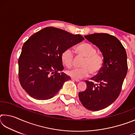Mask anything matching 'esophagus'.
<instances>
[{"instance_id": "obj_1", "label": "esophagus", "mask_w": 135, "mask_h": 135, "mask_svg": "<svg viewBox=\"0 0 135 135\" xmlns=\"http://www.w3.org/2000/svg\"><path fill=\"white\" fill-rule=\"evenodd\" d=\"M71 80H73V81H77V82H78V81H80L79 80H78V79H74V78H71Z\"/></svg>"}]
</instances>
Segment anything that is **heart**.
Wrapping results in <instances>:
<instances>
[{
	"mask_svg": "<svg viewBox=\"0 0 135 135\" xmlns=\"http://www.w3.org/2000/svg\"><path fill=\"white\" fill-rule=\"evenodd\" d=\"M75 51L79 55L84 57L80 68H73L68 70L67 74L76 79H80L89 76L97 74L102 70L104 65V59L97 54V49L90 43H83L77 46ZM61 61L67 67H71L74 61V54L72 50L68 48L64 51L61 55Z\"/></svg>",
	"mask_w": 135,
	"mask_h": 135,
	"instance_id": "heart-1",
	"label": "heart"
}]
</instances>
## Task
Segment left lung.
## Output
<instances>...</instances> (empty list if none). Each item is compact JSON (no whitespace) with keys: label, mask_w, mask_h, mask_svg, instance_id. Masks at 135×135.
<instances>
[{"label":"left lung","mask_w":135,"mask_h":135,"mask_svg":"<svg viewBox=\"0 0 135 135\" xmlns=\"http://www.w3.org/2000/svg\"><path fill=\"white\" fill-rule=\"evenodd\" d=\"M100 49L104 65L97 76L86 80V89L79 93V99L89 110L97 111L110 105L122 90L127 72V54L115 36L107 33H94L84 36Z\"/></svg>","instance_id":"obj_1"}]
</instances>
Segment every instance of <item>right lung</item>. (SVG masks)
Wrapping results in <instances>:
<instances>
[{"label":"right lung","mask_w":135,"mask_h":135,"mask_svg":"<svg viewBox=\"0 0 135 135\" xmlns=\"http://www.w3.org/2000/svg\"><path fill=\"white\" fill-rule=\"evenodd\" d=\"M84 40L63 30L46 27L24 43L18 59V77L22 88L32 98H53L70 77L64 73L61 55Z\"/></svg>","instance_id":"add662e5"}]
</instances>
